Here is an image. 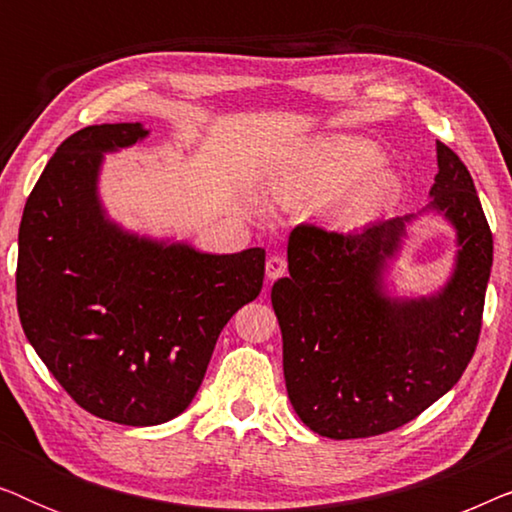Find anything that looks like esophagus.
<instances>
[{"instance_id": "obj_1", "label": "esophagus", "mask_w": 512, "mask_h": 512, "mask_svg": "<svg viewBox=\"0 0 512 512\" xmlns=\"http://www.w3.org/2000/svg\"><path fill=\"white\" fill-rule=\"evenodd\" d=\"M286 258L284 256H270L268 263H265V275H268L270 282H275V279L284 277L286 275Z\"/></svg>"}]
</instances>
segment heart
<instances>
[{"instance_id":"obj_1","label":"heart","mask_w":512,"mask_h":512,"mask_svg":"<svg viewBox=\"0 0 512 512\" xmlns=\"http://www.w3.org/2000/svg\"><path fill=\"white\" fill-rule=\"evenodd\" d=\"M380 160V149L368 139L347 135L319 139L275 174L272 191L286 205L328 200L368 174ZM396 195L398 179L394 174H370L342 195L333 212L335 223L342 228L368 226L394 205Z\"/></svg>"}]
</instances>
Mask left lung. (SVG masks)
<instances>
[{
  "mask_svg": "<svg viewBox=\"0 0 512 512\" xmlns=\"http://www.w3.org/2000/svg\"><path fill=\"white\" fill-rule=\"evenodd\" d=\"M431 205L457 230L450 282L429 298H389L382 272L412 216L352 233L300 223L289 235V277L272 286L291 405L319 436L394 431L445 396L478 347L492 272V230L471 172L436 142Z\"/></svg>",
  "mask_w": 512,
  "mask_h": 512,
  "instance_id": "8db88e82",
  "label": "left lung"
}]
</instances>
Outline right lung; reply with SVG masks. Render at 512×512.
<instances>
[{"mask_svg": "<svg viewBox=\"0 0 512 512\" xmlns=\"http://www.w3.org/2000/svg\"><path fill=\"white\" fill-rule=\"evenodd\" d=\"M149 135L88 125L58 146L25 202L16 300L23 331L90 415L153 426L200 389L219 333L261 293L265 251L200 254L125 233L97 198L102 153Z\"/></svg>", "mask_w": 512, "mask_h": 512, "instance_id": "obj_1", "label": "right lung"}]
</instances>
